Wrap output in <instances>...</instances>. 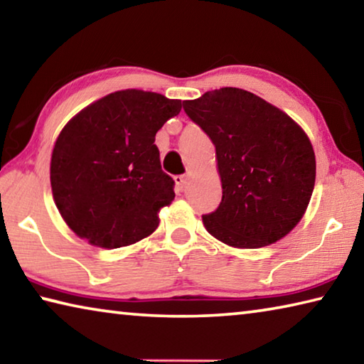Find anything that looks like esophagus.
I'll use <instances>...</instances> for the list:
<instances>
[{"instance_id": "1", "label": "esophagus", "mask_w": 364, "mask_h": 364, "mask_svg": "<svg viewBox=\"0 0 364 364\" xmlns=\"http://www.w3.org/2000/svg\"><path fill=\"white\" fill-rule=\"evenodd\" d=\"M175 183H176L178 189L183 191V188L186 186V183H188V176L186 175H178V176H175Z\"/></svg>"}]
</instances>
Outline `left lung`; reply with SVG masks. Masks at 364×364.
Wrapping results in <instances>:
<instances>
[{
  "instance_id": "left-lung-1",
  "label": "left lung",
  "mask_w": 364,
  "mask_h": 364,
  "mask_svg": "<svg viewBox=\"0 0 364 364\" xmlns=\"http://www.w3.org/2000/svg\"><path fill=\"white\" fill-rule=\"evenodd\" d=\"M212 139L223 197L205 230L237 249L274 244L305 215L316 178L310 138L286 112L250 91L226 88L183 101Z\"/></svg>"
}]
</instances>
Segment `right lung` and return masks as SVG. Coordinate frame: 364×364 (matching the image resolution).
Listing matches in <instances>:
<instances>
[{
    "label": "right lung",
    "mask_w": 364,
    "mask_h": 364,
    "mask_svg": "<svg viewBox=\"0 0 364 364\" xmlns=\"http://www.w3.org/2000/svg\"><path fill=\"white\" fill-rule=\"evenodd\" d=\"M181 101L143 90L110 93L67 122L51 156L53 197L67 226L101 249H119L157 230L175 199L156 133Z\"/></svg>",
    "instance_id": "right-lung-1"
}]
</instances>
